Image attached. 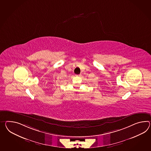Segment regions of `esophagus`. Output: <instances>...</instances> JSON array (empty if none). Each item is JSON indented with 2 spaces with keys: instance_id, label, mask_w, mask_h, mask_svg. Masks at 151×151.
Masks as SVG:
<instances>
[{
  "instance_id": "obj_1",
  "label": "esophagus",
  "mask_w": 151,
  "mask_h": 151,
  "mask_svg": "<svg viewBox=\"0 0 151 151\" xmlns=\"http://www.w3.org/2000/svg\"><path fill=\"white\" fill-rule=\"evenodd\" d=\"M76 76H80V75H76Z\"/></svg>"
}]
</instances>
